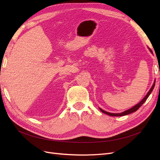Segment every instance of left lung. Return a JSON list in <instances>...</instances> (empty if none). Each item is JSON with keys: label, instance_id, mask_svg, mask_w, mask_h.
Returning <instances> with one entry per match:
<instances>
[{"label": "left lung", "instance_id": "obj_1", "mask_svg": "<svg viewBox=\"0 0 160 160\" xmlns=\"http://www.w3.org/2000/svg\"><path fill=\"white\" fill-rule=\"evenodd\" d=\"M149 51L151 52L152 54H153V52H152V51L151 49H149ZM159 75H160V72H159ZM155 84H156V79H155V81L153 82V84L152 87L151 88V89H149V91L148 92V93L143 98V99L141 101H140L139 103H138V104L134 105L133 107H132V108H130V109H128L126 111H123V112H122V113H109V112H108V111L103 110L102 109H101L100 108H99V109H100V111H101V112H103V113H105V114H107V115H110V116H114V117H118V116H124V115H126L130 114V113H133V112H135V111H136L145 103V101H146V99L148 98V97L149 96V95L151 94V93L152 92V91H153V89L154 88V87H155Z\"/></svg>", "mask_w": 160, "mask_h": 160}]
</instances>
